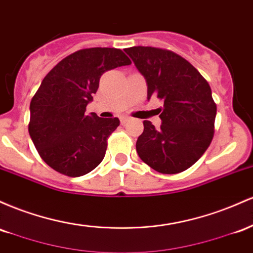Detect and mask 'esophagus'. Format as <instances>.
<instances>
[{"label": "esophagus", "mask_w": 253, "mask_h": 253, "mask_svg": "<svg viewBox=\"0 0 253 253\" xmlns=\"http://www.w3.org/2000/svg\"><path fill=\"white\" fill-rule=\"evenodd\" d=\"M129 121H130V118L129 117H126V116H124V117H121V123L122 124H126Z\"/></svg>", "instance_id": "esophagus-1"}]
</instances>
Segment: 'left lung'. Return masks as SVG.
Here are the masks:
<instances>
[{
  "mask_svg": "<svg viewBox=\"0 0 253 253\" xmlns=\"http://www.w3.org/2000/svg\"><path fill=\"white\" fill-rule=\"evenodd\" d=\"M148 86V100L157 96L163 121L159 129L143 122L136 150L143 163L164 174L188 169L208 149L214 136L216 104L200 72L173 51L152 46L124 49Z\"/></svg>",
  "mask_w": 253,
  "mask_h": 253,
  "instance_id": "left-lung-1",
  "label": "left lung"
}]
</instances>
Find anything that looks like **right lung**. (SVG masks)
I'll return each instance as SVG.
<instances>
[{
	"mask_svg": "<svg viewBox=\"0 0 253 253\" xmlns=\"http://www.w3.org/2000/svg\"><path fill=\"white\" fill-rule=\"evenodd\" d=\"M129 64L122 50L90 47L67 56L47 73L31 100L28 132L51 169L80 177L103 161L119 119L86 115V106L105 72Z\"/></svg>",
	"mask_w": 253,
	"mask_h": 253,
	"instance_id": "add662e5",
	"label": "right lung"
}]
</instances>
